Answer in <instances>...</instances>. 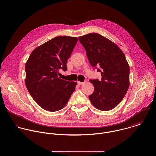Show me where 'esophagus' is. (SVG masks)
I'll return each mask as SVG.
<instances>
[{
  "mask_svg": "<svg viewBox=\"0 0 156 156\" xmlns=\"http://www.w3.org/2000/svg\"><path fill=\"white\" fill-rule=\"evenodd\" d=\"M77 84H78L79 85H82V84L83 83V82H80V81H77Z\"/></svg>",
  "mask_w": 156,
  "mask_h": 156,
  "instance_id": "34e87169",
  "label": "esophagus"
}]
</instances>
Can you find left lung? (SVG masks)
<instances>
[{"label": "left lung", "mask_w": 156, "mask_h": 156, "mask_svg": "<svg viewBox=\"0 0 156 156\" xmlns=\"http://www.w3.org/2000/svg\"><path fill=\"white\" fill-rule=\"evenodd\" d=\"M79 40L91 66L102 76L101 80H89L94 87L89 100L96 109L110 111L122 101L129 87L130 67L125 55L118 45L97 33L79 37Z\"/></svg>", "instance_id": "1"}]
</instances>
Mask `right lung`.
Returning a JSON list of instances; mask_svg holds the SVG:
<instances>
[{
  "instance_id": "add662e5",
  "label": "right lung",
  "mask_w": 156,
  "mask_h": 156,
  "mask_svg": "<svg viewBox=\"0 0 156 156\" xmlns=\"http://www.w3.org/2000/svg\"><path fill=\"white\" fill-rule=\"evenodd\" d=\"M77 37H56L35 48L25 65V84L34 101L43 109H63L74 91L77 82L58 76L67 69V60L76 44Z\"/></svg>"
}]
</instances>
